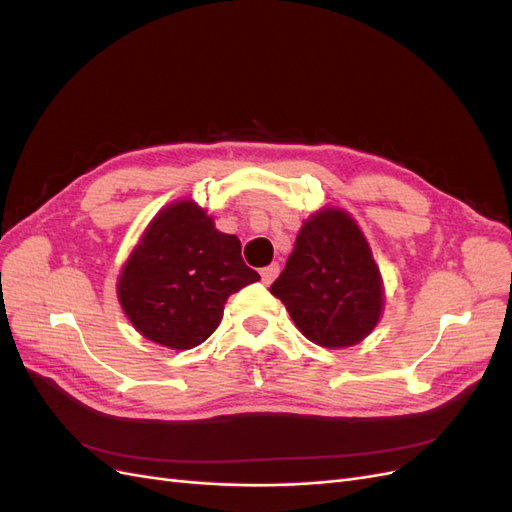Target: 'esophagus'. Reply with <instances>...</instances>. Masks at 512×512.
<instances>
[{"label":"esophagus","mask_w":512,"mask_h":512,"mask_svg":"<svg viewBox=\"0 0 512 512\" xmlns=\"http://www.w3.org/2000/svg\"><path fill=\"white\" fill-rule=\"evenodd\" d=\"M277 273H280V265H277V262H273V265H269V267H265L260 271V277H262V284H271L275 277H277Z\"/></svg>","instance_id":"1"}]
</instances>
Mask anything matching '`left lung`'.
<instances>
[{
  "label": "left lung",
  "instance_id": "1",
  "mask_svg": "<svg viewBox=\"0 0 512 512\" xmlns=\"http://www.w3.org/2000/svg\"><path fill=\"white\" fill-rule=\"evenodd\" d=\"M271 294L309 342L322 348L363 342L384 309L382 275L371 247L339 207H324L303 222Z\"/></svg>",
  "mask_w": 512,
  "mask_h": 512
}]
</instances>
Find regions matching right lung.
Masks as SVG:
<instances>
[{"label": "right lung", "mask_w": 512, "mask_h": 512, "mask_svg": "<svg viewBox=\"0 0 512 512\" xmlns=\"http://www.w3.org/2000/svg\"><path fill=\"white\" fill-rule=\"evenodd\" d=\"M258 280L235 235L215 228L194 200H175L149 222L128 256L117 299L143 337L190 350L218 329L230 294Z\"/></svg>", "instance_id": "1"}]
</instances>
